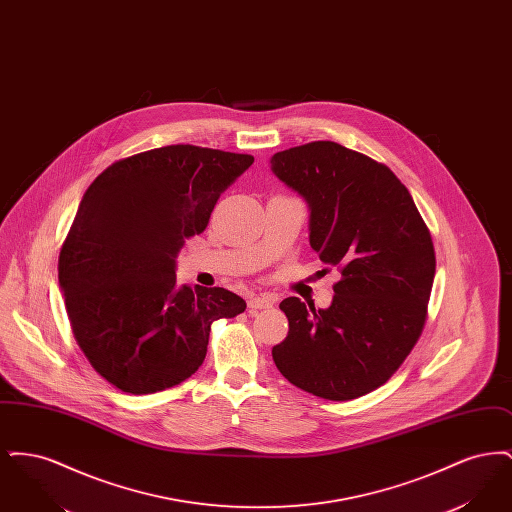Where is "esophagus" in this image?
<instances>
[{"label": "esophagus", "mask_w": 512, "mask_h": 512, "mask_svg": "<svg viewBox=\"0 0 512 512\" xmlns=\"http://www.w3.org/2000/svg\"><path fill=\"white\" fill-rule=\"evenodd\" d=\"M276 303V297L270 293H261V295H249L247 305L249 309H268Z\"/></svg>", "instance_id": "esophagus-1"}]
</instances>
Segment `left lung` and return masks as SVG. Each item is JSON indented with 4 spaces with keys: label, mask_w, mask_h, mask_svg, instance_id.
Masks as SVG:
<instances>
[{
    "label": "left lung",
    "mask_w": 512,
    "mask_h": 512,
    "mask_svg": "<svg viewBox=\"0 0 512 512\" xmlns=\"http://www.w3.org/2000/svg\"><path fill=\"white\" fill-rule=\"evenodd\" d=\"M270 171L309 207V244L338 267L328 309L280 303L290 322L272 359L293 386L349 401L390 380L418 340L436 274L432 236L386 167L336 142L278 151Z\"/></svg>",
    "instance_id": "8db88e82"
}]
</instances>
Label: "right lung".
Here are the masks:
<instances>
[{"label":"right lung","mask_w":512,"mask_h":512,"mask_svg":"<svg viewBox=\"0 0 512 512\" xmlns=\"http://www.w3.org/2000/svg\"><path fill=\"white\" fill-rule=\"evenodd\" d=\"M251 165L242 153L157 147L113 163L86 190L59 286L80 349L115 388L146 395L184 382L207 355L211 324L244 313L224 288L176 286V257Z\"/></svg>","instance_id":"right-lung-1"}]
</instances>
